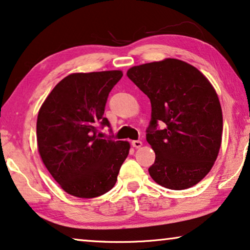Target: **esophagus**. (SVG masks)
<instances>
[{"mask_svg": "<svg viewBox=\"0 0 250 250\" xmlns=\"http://www.w3.org/2000/svg\"><path fill=\"white\" fill-rule=\"evenodd\" d=\"M131 145L135 147V148H140V147L143 146V143L140 142V140H132Z\"/></svg>", "mask_w": 250, "mask_h": 250, "instance_id": "esophagus-1", "label": "esophagus"}]
</instances>
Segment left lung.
<instances>
[{"instance_id":"left-lung-1","label":"left lung","mask_w":250,"mask_h":250,"mask_svg":"<svg viewBox=\"0 0 250 250\" xmlns=\"http://www.w3.org/2000/svg\"><path fill=\"white\" fill-rule=\"evenodd\" d=\"M126 76L152 105L146 139L155 162L149 175L172 190L197 185L213 167L222 144V108L213 85L194 65L170 58L132 66ZM161 121L167 126L157 130Z\"/></svg>"}]
</instances>
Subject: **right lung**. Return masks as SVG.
I'll return each instance as SVG.
<instances>
[{"label": "right lung", "instance_id": "add662e5", "mask_svg": "<svg viewBox=\"0 0 250 250\" xmlns=\"http://www.w3.org/2000/svg\"><path fill=\"white\" fill-rule=\"evenodd\" d=\"M124 76L121 70L76 72L56 85L38 111L37 148L63 190L94 198L114 187L129 142L98 138L108 93Z\"/></svg>", "mask_w": 250, "mask_h": 250}]
</instances>
